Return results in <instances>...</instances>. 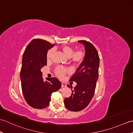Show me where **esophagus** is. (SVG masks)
<instances>
[{
  "mask_svg": "<svg viewBox=\"0 0 133 133\" xmlns=\"http://www.w3.org/2000/svg\"><path fill=\"white\" fill-rule=\"evenodd\" d=\"M67 86V84L66 83L64 82H62V87H66Z\"/></svg>",
  "mask_w": 133,
  "mask_h": 133,
  "instance_id": "1",
  "label": "esophagus"
}]
</instances>
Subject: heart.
<instances>
[{"label":"heart","instance_id":"heart-1","mask_svg":"<svg viewBox=\"0 0 133 133\" xmlns=\"http://www.w3.org/2000/svg\"><path fill=\"white\" fill-rule=\"evenodd\" d=\"M60 50L63 54L68 58L70 62L74 65H79L82 63L84 58V53L81 50L74 51V48L68 45H64L61 47ZM54 54L53 50H50L48 51L46 56L47 61H50ZM68 72V70L58 67L55 69V74L59 77H62Z\"/></svg>","mask_w":133,"mask_h":133}]
</instances>
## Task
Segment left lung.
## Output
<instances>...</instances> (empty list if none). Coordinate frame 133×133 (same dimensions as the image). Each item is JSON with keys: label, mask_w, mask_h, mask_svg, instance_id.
I'll use <instances>...</instances> for the list:
<instances>
[{"label": "left lung", "mask_w": 133, "mask_h": 133, "mask_svg": "<svg viewBox=\"0 0 133 133\" xmlns=\"http://www.w3.org/2000/svg\"><path fill=\"white\" fill-rule=\"evenodd\" d=\"M78 42L84 44L85 56L69 80L77 82V85L72 90L71 95L64 101L66 108L72 111H81L88 106L94 96L99 76V57L97 49L89 42ZM67 86L70 88V85ZM71 88L72 89L71 86Z\"/></svg>", "instance_id": "obj_1"}]
</instances>
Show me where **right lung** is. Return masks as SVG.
Segmentation results:
<instances>
[{
    "label": "right lung",
    "mask_w": 133,
    "mask_h": 133,
    "mask_svg": "<svg viewBox=\"0 0 133 133\" xmlns=\"http://www.w3.org/2000/svg\"><path fill=\"white\" fill-rule=\"evenodd\" d=\"M54 44L41 39H34L23 54L21 70L22 92L27 103L33 108L42 109L49 106L52 92L61 87V82L52 77L43 80L41 69L47 65L48 50Z\"/></svg>",
    "instance_id": "obj_1"
}]
</instances>
